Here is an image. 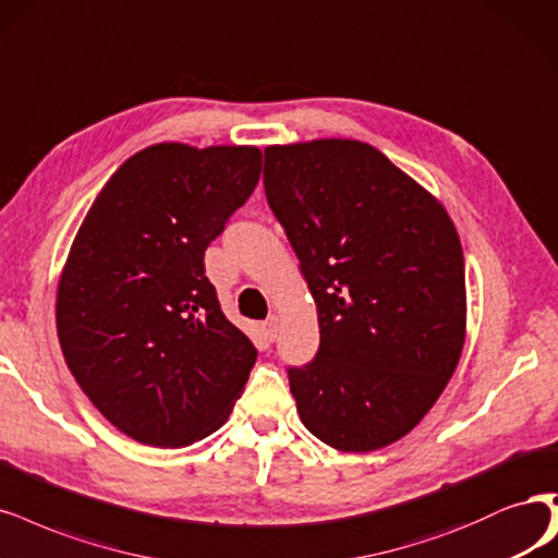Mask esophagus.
I'll use <instances>...</instances> for the list:
<instances>
[{
    "mask_svg": "<svg viewBox=\"0 0 558 558\" xmlns=\"http://www.w3.org/2000/svg\"><path fill=\"white\" fill-rule=\"evenodd\" d=\"M279 325H281V318H279L277 314H272L270 318H267V320L263 323V332H265V337L272 341V339L277 337V332H279Z\"/></svg>",
    "mask_w": 558,
    "mask_h": 558,
    "instance_id": "34e87169",
    "label": "esophagus"
}]
</instances>
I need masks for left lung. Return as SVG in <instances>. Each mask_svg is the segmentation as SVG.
Listing matches in <instances>:
<instances>
[{
  "mask_svg": "<svg viewBox=\"0 0 558 558\" xmlns=\"http://www.w3.org/2000/svg\"><path fill=\"white\" fill-rule=\"evenodd\" d=\"M265 194L316 302L320 345L288 383L300 420L341 452L407 436L466 339L464 254L434 194L376 147H265Z\"/></svg>",
  "mask_w": 558,
  "mask_h": 558,
  "instance_id": "8db88e82",
  "label": "left lung"
}]
</instances>
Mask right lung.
Returning <instances> with one entry per match:
<instances>
[{
  "label": "right lung",
  "mask_w": 558,
  "mask_h": 558,
  "mask_svg": "<svg viewBox=\"0 0 558 558\" xmlns=\"http://www.w3.org/2000/svg\"><path fill=\"white\" fill-rule=\"evenodd\" d=\"M254 145L157 143L94 198L57 283L66 367L129 438L182 448L233 411L256 349L205 277V248L254 194Z\"/></svg>",
  "instance_id": "1"
}]
</instances>
